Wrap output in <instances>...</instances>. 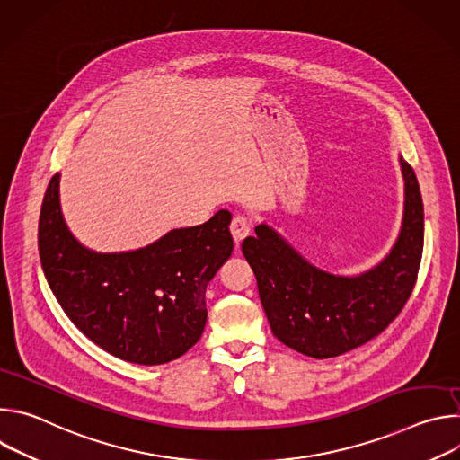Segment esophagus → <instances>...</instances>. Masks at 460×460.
Masks as SVG:
<instances>
[{"instance_id": "esophagus-1", "label": "esophagus", "mask_w": 460, "mask_h": 460, "mask_svg": "<svg viewBox=\"0 0 460 460\" xmlns=\"http://www.w3.org/2000/svg\"><path fill=\"white\" fill-rule=\"evenodd\" d=\"M251 226H252L251 220L247 217H243V215H236L233 218V222H231V234H233L236 243H240L251 233Z\"/></svg>"}]
</instances>
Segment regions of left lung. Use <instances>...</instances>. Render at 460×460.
Returning <instances> with one entry per match:
<instances>
[{
    "mask_svg": "<svg viewBox=\"0 0 460 460\" xmlns=\"http://www.w3.org/2000/svg\"><path fill=\"white\" fill-rule=\"evenodd\" d=\"M399 164L404 178L399 236L378 264L358 275L316 268L266 222L242 242L271 332L288 348L313 358L339 357L382 333L402 311L420 268L424 206L415 171L402 156Z\"/></svg>",
    "mask_w": 460,
    "mask_h": 460,
    "instance_id": "8db88e82",
    "label": "left lung"
}]
</instances>
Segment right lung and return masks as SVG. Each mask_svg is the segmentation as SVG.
Returning a JSON list of instances; mask_svg holds the SVG:
<instances>
[{"instance_id": "1", "label": "right lung", "mask_w": 460, "mask_h": 460, "mask_svg": "<svg viewBox=\"0 0 460 460\" xmlns=\"http://www.w3.org/2000/svg\"><path fill=\"white\" fill-rule=\"evenodd\" d=\"M56 172L43 196L38 249L45 279L78 330L107 353L158 366L200 341L206 289L233 252L231 213L171 229L153 243L119 252L85 247L65 224Z\"/></svg>"}]
</instances>
